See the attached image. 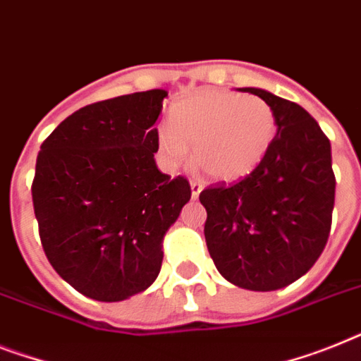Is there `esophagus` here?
<instances>
[{"label":"esophagus","instance_id":"34e87169","mask_svg":"<svg viewBox=\"0 0 361 361\" xmlns=\"http://www.w3.org/2000/svg\"><path fill=\"white\" fill-rule=\"evenodd\" d=\"M190 186H192V197L197 199L199 193L202 192V183L199 178H192V180H190Z\"/></svg>","mask_w":361,"mask_h":361}]
</instances>
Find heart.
I'll return each instance as SVG.
<instances>
[{"label": "heart", "mask_w": 361, "mask_h": 361, "mask_svg": "<svg viewBox=\"0 0 361 361\" xmlns=\"http://www.w3.org/2000/svg\"><path fill=\"white\" fill-rule=\"evenodd\" d=\"M276 114L258 95L202 88L183 95L169 109L159 133L171 162L186 159L216 180H238L252 173L276 138Z\"/></svg>", "instance_id": "1"}]
</instances>
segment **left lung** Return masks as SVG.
I'll use <instances>...</instances> for the list:
<instances>
[{"mask_svg":"<svg viewBox=\"0 0 361 361\" xmlns=\"http://www.w3.org/2000/svg\"><path fill=\"white\" fill-rule=\"evenodd\" d=\"M241 90L273 106L279 130L252 173L202 190L204 238L228 282L273 291L308 273L329 241L336 193L330 140L293 101L260 88Z\"/></svg>","mask_w":361,"mask_h":361,"instance_id":"1","label":"left lung"}]
</instances>
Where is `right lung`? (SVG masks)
<instances>
[{
	"mask_svg": "<svg viewBox=\"0 0 361 361\" xmlns=\"http://www.w3.org/2000/svg\"><path fill=\"white\" fill-rule=\"evenodd\" d=\"M166 90L120 95L68 116L40 147L32 207L42 249L79 293L118 302L147 290L162 238L192 197L188 178L159 171Z\"/></svg>",
	"mask_w": 361,
	"mask_h": 361,
	"instance_id": "right-lung-1",
	"label": "right lung"
}]
</instances>
